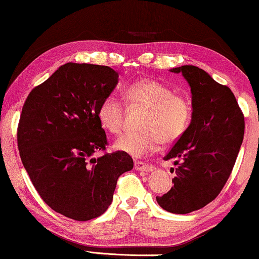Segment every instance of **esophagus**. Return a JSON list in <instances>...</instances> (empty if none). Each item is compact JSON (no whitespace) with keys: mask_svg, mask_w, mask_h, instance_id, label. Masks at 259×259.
Wrapping results in <instances>:
<instances>
[{"mask_svg":"<svg viewBox=\"0 0 259 259\" xmlns=\"http://www.w3.org/2000/svg\"><path fill=\"white\" fill-rule=\"evenodd\" d=\"M134 168H136L137 171H145V172L153 171V166L150 164H146V162H143V161L134 162Z\"/></svg>","mask_w":259,"mask_h":259,"instance_id":"1","label":"esophagus"}]
</instances>
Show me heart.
I'll return each instance as SVG.
<instances>
[{
  "mask_svg": "<svg viewBox=\"0 0 259 259\" xmlns=\"http://www.w3.org/2000/svg\"><path fill=\"white\" fill-rule=\"evenodd\" d=\"M125 97L131 107L140 106L147 112L140 123L143 130L123 134L115 141V148L123 153L144 157L157 150L160 141L171 144L178 140L190 125V102L157 80L134 81L126 87ZM98 119L107 132L119 134L125 121V105L115 95H108L99 105Z\"/></svg>",
  "mask_w": 259,
  "mask_h": 259,
  "instance_id": "1",
  "label": "heart"
}]
</instances>
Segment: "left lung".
Returning <instances> with one entry per match:
<instances>
[{"label":"left lung","instance_id":"obj_1","mask_svg":"<svg viewBox=\"0 0 259 259\" xmlns=\"http://www.w3.org/2000/svg\"><path fill=\"white\" fill-rule=\"evenodd\" d=\"M171 72L182 73L190 84L192 120L165 155L175 161L176 177L157 201L171 213L185 214L211 203L228 182L243 143L244 115L231 90L205 70L182 66Z\"/></svg>","mask_w":259,"mask_h":259}]
</instances>
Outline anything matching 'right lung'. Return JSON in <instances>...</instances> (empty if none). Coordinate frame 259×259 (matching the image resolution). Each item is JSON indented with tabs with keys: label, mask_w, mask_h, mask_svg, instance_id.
Instances as JSON below:
<instances>
[{
	"label": "right lung",
	"mask_w": 259,
	"mask_h": 259,
	"mask_svg": "<svg viewBox=\"0 0 259 259\" xmlns=\"http://www.w3.org/2000/svg\"><path fill=\"white\" fill-rule=\"evenodd\" d=\"M111 67L68 62L28 95L17 127L20 157L49 207L86 222L107 210L116 182L133 168L121 151L105 153L98 108L118 84Z\"/></svg>",
	"instance_id": "obj_1"
}]
</instances>
